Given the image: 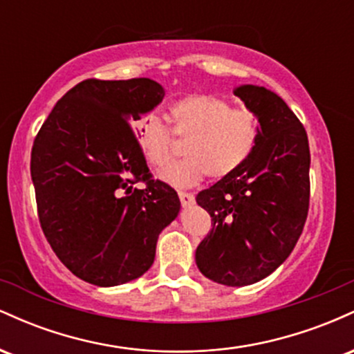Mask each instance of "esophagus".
Instances as JSON below:
<instances>
[{"label":"esophagus","instance_id":"obj_1","mask_svg":"<svg viewBox=\"0 0 354 354\" xmlns=\"http://www.w3.org/2000/svg\"><path fill=\"white\" fill-rule=\"evenodd\" d=\"M178 196H180V201H181V205L185 206H191L194 203V196L191 193H186V191H180V193H178Z\"/></svg>","mask_w":354,"mask_h":354}]
</instances>
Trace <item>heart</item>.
Wrapping results in <instances>:
<instances>
[{
	"label": "heart",
	"mask_w": 354,
	"mask_h": 354,
	"mask_svg": "<svg viewBox=\"0 0 354 354\" xmlns=\"http://www.w3.org/2000/svg\"><path fill=\"white\" fill-rule=\"evenodd\" d=\"M173 131L160 116L148 115L138 123V143L151 168L163 171L173 163L176 140H188L186 158L161 174L176 188L198 185L206 174L226 178L246 163L258 143L259 120L253 109L233 108L211 95L186 96L171 106Z\"/></svg>",
	"instance_id": "heart-1"
}]
</instances>
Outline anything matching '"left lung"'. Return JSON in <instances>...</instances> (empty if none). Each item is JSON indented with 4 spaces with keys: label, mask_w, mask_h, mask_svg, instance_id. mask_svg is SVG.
Here are the masks:
<instances>
[{
    "label": "left lung",
    "mask_w": 354,
    "mask_h": 354,
    "mask_svg": "<svg viewBox=\"0 0 354 354\" xmlns=\"http://www.w3.org/2000/svg\"><path fill=\"white\" fill-rule=\"evenodd\" d=\"M234 95L258 115V143L241 168L198 193L213 228L196 248V265L211 281L246 286L273 273L301 236L310 206V145L276 93L243 84Z\"/></svg>",
    "instance_id": "obj_1"
}]
</instances>
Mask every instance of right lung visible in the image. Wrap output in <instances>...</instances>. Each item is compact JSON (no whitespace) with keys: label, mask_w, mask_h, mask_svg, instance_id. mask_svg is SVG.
Returning a JSON list of instances; mask_svg holds the SVG:
<instances>
[{"label":"right lung","mask_w":354,"mask_h":354,"mask_svg":"<svg viewBox=\"0 0 354 354\" xmlns=\"http://www.w3.org/2000/svg\"><path fill=\"white\" fill-rule=\"evenodd\" d=\"M163 98L149 78L86 80L56 103L35 138L31 180L43 233L83 281L118 286L140 278L180 213L176 191L153 180L131 129ZM138 180L143 190L132 188Z\"/></svg>","instance_id":"right-lung-1"}]
</instances>
